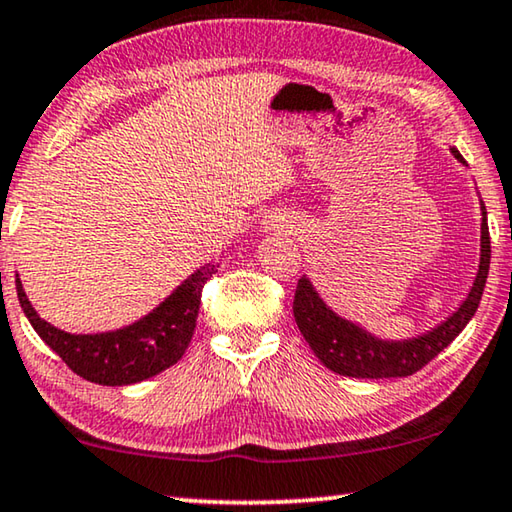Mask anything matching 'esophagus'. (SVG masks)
Returning <instances> with one entry per match:
<instances>
[{"mask_svg": "<svg viewBox=\"0 0 512 512\" xmlns=\"http://www.w3.org/2000/svg\"><path fill=\"white\" fill-rule=\"evenodd\" d=\"M276 227H280V230H289V225L285 227V225H278V223H273V220H271V223H269V230H276Z\"/></svg>", "mask_w": 512, "mask_h": 512, "instance_id": "esophagus-1", "label": "esophagus"}]
</instances>
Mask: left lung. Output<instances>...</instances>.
Masks as SVG:
<instances>
[{"label": "left lung", "mask_w": 512, "mask_h": 512, "mask_svg": "<svg viewBox=\"0 0 512 512\" xmlns=\"http://www.w3.org/2000/svg\"><path fill=\"white\" fill-rule=\"evenodd\" d=\"M457 163L467 165L460 151L451 147ZM490 232H487V211L480 202V262L469 294L460 308L451 312L444 322L407 340H384L372 335L361 324L340 317L324 303L322 296L303 276L294 294V319L312 352L335 375L356 379H391L409 377L432 361L434 356L451 345L462 333L469 319L476 315L483 296L487 271H490Z\"/></svg>", "instance_id": "obj_1"}]
</instances>
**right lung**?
<instances>
[{"label": "right lung", "instance_id": "add662e5", "mask_svg": "<svg viewBox=\"0 0 512 512\" xmlns=\"http://www.w3.org/2000/svg\"><path fill=\"white\" fill-rule=\"evenodd\" d=\"M213 273L216 264L200 266L149 315L105 333L61 331L32 308L20 278H15V289L29 324L75 375L101 386H131L172 368L186 354L193 340L202 287Z\"/></svg>", "mask_w": 512, "mask_h": 512}]
</instances>
